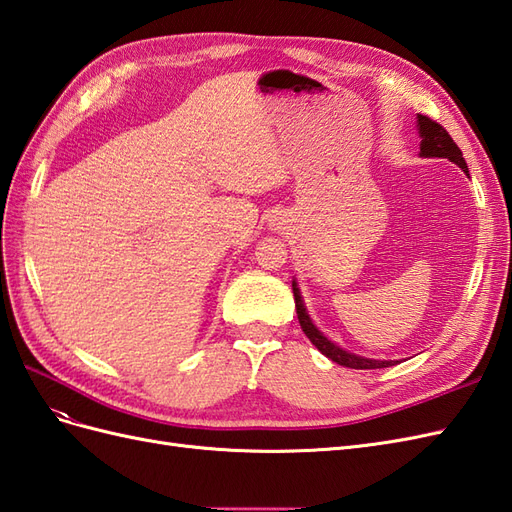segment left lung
I'll return each mask as SVG.
<instances>
[{"label": "left lung", "instance_id": "left-lung-1", "mask_svg": "<svg viewBox=\"0 0 512 512\" xmlns=\"http://www.w3.org/2000/svg\"><path fill=\"white\" fill-rule=\"evenodd\" d=\"M418 132H421V156L425 158H446L455 162L461 170H466L468 173V166L466 160L461 156V149L455 145V141L451 138L438 121H433L427 115H418ZM292 292H294V307H297V318L303 333L307 335L309 342H312L324 356H329L331 361H335L337 365H344L350 369H380V367H389L395 361H376V359H363V356H356L352 352H346L339 346L331 344L327 337H324L314 324L309 320L307 312H305V305L301 301V294L297 284L292 282Z\"/></svg>", "mask_w": 512, "mask_h": 512}]
</instances>
